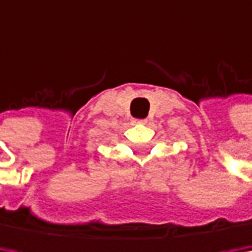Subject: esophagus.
<instances>
[{
	"label": "esophagus",
	"mask_w": 252,
	"mask_h": 252,
	"mask_svg": "<svg viewBox=\"0 0 252 252\" xmlns=\"http://www.w3.org/2000/svg\"><path fill=\"white\" fill-rule=\"evenodd\" d=\"M135 123H145V120H136Z\"/></svg>",
	"instance_id": "34e87169"
}]
</instances>
